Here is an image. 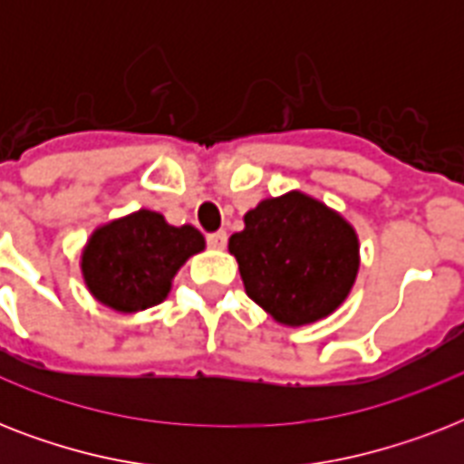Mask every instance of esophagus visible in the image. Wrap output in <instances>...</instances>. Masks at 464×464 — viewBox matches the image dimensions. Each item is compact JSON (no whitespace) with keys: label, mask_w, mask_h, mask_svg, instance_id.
Returning a JSON list of instances; mask_svg holds the SVG:
<instances>
[{"label":"esophagus","mask_w":464,"mask_h":464,"mask_svg":"<svg viewBox=\"0 0 464 464\" xmlns=\"http://www.w3.org/2000/svg\"><path fill=\"white\" fill-rule=\"evenodd\" d=\"M207 243H209V247H214V250H224L226 247V231H214L207 236Z\"/></svg>","instance_id":"1"}]
</instances>
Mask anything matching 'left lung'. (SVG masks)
Instances as JSON below:
<instances>
[{"label":"left lung","instance_id":"8db88e82","mask_svg":"<svg viewBox=\"0 0 464 464\" xmlns=\"http://www.w3.org/2000/svg\"><path fill=\"white\" fill-rule=\"evenodd\" d=\"M243 221L228 250L246 294L276 323L301 327L344 304L359 272V238L342 214L294 189L262 199Z\"/></svg>","mask_w":464,"mask_h":464}]
</instances>
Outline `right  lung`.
<instances>
[{"mask_svg": "<svg viewBox=\"0 0 464 464\" xmlns=\"http://www.w3.org/2000/svg\"><path fill=\"white\" fill-rule=\"evenodd\" d=\"M202 250L195 226H170L159 211L140 209L91 233L82 275L98 304L137 313L166 301L178 269Z\"/></svg>", "mask_w": 464, "mask_h": 464, "instance_id": "obj_1", "label": "right lung"}]
</instances>
